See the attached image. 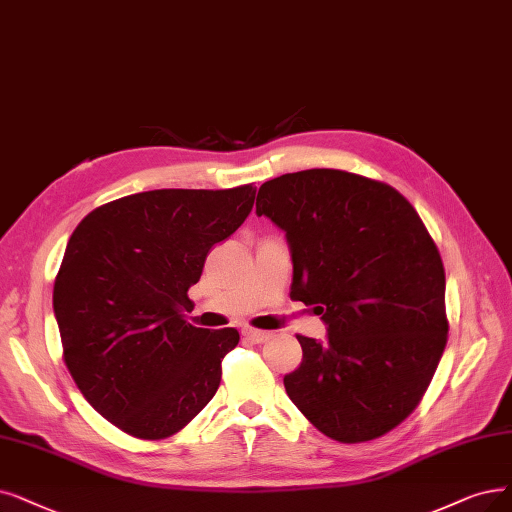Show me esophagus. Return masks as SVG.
<instances>
[{"label":"esophagus","mask_w":512,"mask_h":512,"mask_svg":"<svg viewBox=\"0 0 512 512\" xmlns=\"http://www.w3.org/2000/svg\"><path fill=\"white\" fill-rule=\"evenodd\" d=\"M243 336L252 340V342H256V344H262V342H267L271 338V332H262V330H252V327H245Z\"/></svg>","instance_id":"esophagus-1"}]
</instances>
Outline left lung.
Masks as SVG:
<instances>
[{
    "mask_svg": "<svg viewBox=\"0 0 512 512\" xmlns=\"http://www.w3.org/2000/svg\"><path fill=\"white\" fill-rule=\"evenodd\" d=\"M256 214L290 245L292 300L321 315L327 338L296 336L285 393L317 431L361 443L410 416L447 342L445 271L433 237L399 191L342 170L264 182Z\"/></svg>",
    "mask_w": 512,
    "mask_h": 512,
    "instance_id": "1",
    "label": "left lung"
}]
</instances>
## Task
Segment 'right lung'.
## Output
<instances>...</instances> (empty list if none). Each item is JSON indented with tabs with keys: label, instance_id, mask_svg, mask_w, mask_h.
<instances>
[{
	"label": "right lung",
	"instance_id": "add662e5",
	"mask_svg": "<svg viewBox=\"0 0 512 512\" xmlns=\"http://www.w3.org/2000/svg\"><path fill=\"white\" fill-rule=\"evenodd\" d=\"M256 189H159L115 199L73 231L54 281L63 355L94 410L138 439L185 428L216 395L233 327L185 319L212 245L231 237Z\"/></svg>",
	"mask_w": 512,
	"mask_h": 512
}]
</instances>
